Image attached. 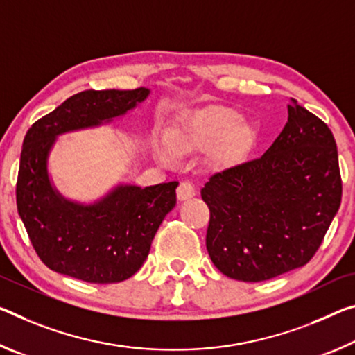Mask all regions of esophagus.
<instances>
[{
	"instance_id": "obj_1",
	"label": "esophagus",
	"mask_w": 355,
	"mask_h": 355,
	"mask_svg": "<svg viewBox=\"0 0 355 355\" xmlns=\"http://www.w3.org/2000/svg\"><path fill=\"white\" fill-rule=\"evenodd\" d=\"M196 194V188L193 187V183L189 182H182L178 184L177 188V198L180 200H187L189 198H193V196Z\"/></svg>"
}]
</instances>
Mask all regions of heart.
<instances>
[{
	"mask_svg": "<svg viewBox=\"0 0 355 355\" xmlns=\"http://www.w3.org/2000/svg\"><path fill=\"white\" fill-rule=\"evenodd\" d=\"M257 132L234 109H213L191 115L167 132V142L156 147L157 155L167 164L177 161V155L216 147L219 166H232L243 159L256 142Z\"/></svg>",
	"mask_w": 355,
	"mask_h": 355,
	"instance_id": "obj_1",
	"label": "heart"
}]
</instances>
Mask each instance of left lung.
I'll use <instances>...</instances> for the list:
<instances>
[{
	"instance_id": "1",
	"label": "left lung",
	"mask_w": 355,
	"mask_h": 355,
	"mask_svg": "<svg viewBox=\"0 0 355 355\" xmlns=\"http://www.w3.org/2000/svg\"><path fill=\"white\" fill-rule=\"evenodd\" d=\"M266 153L213 173L207 251L229 278L257 283L303 267L341 204L338 150L329 126L292 99Z\"/></svg>"
}]
</instances>
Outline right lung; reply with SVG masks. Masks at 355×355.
I'll use <instances>...</instances> for the list:
<instances>
[{
  "label": "right lung",
  "mask_w": 355,
  "mask_h": 355,
  "mask_svg": "<svg viewBox=\"0 0 355 355\" xmlns=\"http://www.w3.org/2000/svg\"><path fill=\"white\" fill-rule=\"evenodd\" d=\"M148 89H85L28 129L20 155L17 210L39 259L50 270L87 283L131 278L148 257L162 219L177 204L178 182L118 187L93 205L66 200L50 184L47 156L58 134L126 114Z\"/></svg>",
  "instance_id": "1"
}]
</instances>
